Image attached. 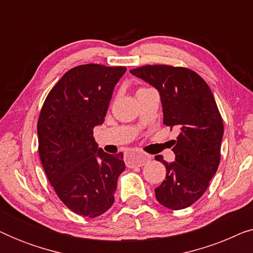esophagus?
I'll list each match as a JSON object with an SVG mask.
<instances>
[{
  "instance_id": "esophagus-1",
  "label": "esophagus",
  "mask_w": 253,
  "mask_h": 253,
  "mask_svg": "<svg viewBox=\"0 0 253 253\" xmlns=\"http://www.w3.org/2000/svg\"><path fill=\"white\" fill-rule=\"evenodd\" d=\"M150 160H151V155L144 154V153H137V154L130 155V157L126 159V166L130 168L141 167V166H144Z\"/></svg>"
}]
</instances>
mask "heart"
<instances>
[{
    "label": "heart",
    "instance_id": "heart-1",
    "mask_svg": "<svg viewBox=\"0 0 253 253\" xmlns=\"http://www.w3.org/2000/svg\"><path fill=\"white\" fill-rule=\"evenodd\" d=\"M144 88H146V87H139V88H138V91H140V89H144ZM137 91V92H138Z\"/></svg>",
    "mask_w": 253,
    "mask_h": 253
}]
</instances>
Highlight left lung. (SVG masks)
<instances>
[{"label":"left lung","instance_id":"8db88e82","mask_svg":"<svg viewBox=\"0 0 253 253\" xmlns=\"http://www.w3.org/2000/svg\"><path fill=\"white\" fill-rule=\"evenodd\" d=\"M130 72L160 93L164 124L178 126L172 164L157 155L166 167L164 182L155 189L161 205L170 210L191 206L209 188L221 157L223 122L207 83L191 69L172 65H144Z\"/></svg>","mask_w":253,"mask_h":253}]
</instances>
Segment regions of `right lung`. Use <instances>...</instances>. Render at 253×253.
<instances>
[{"mask_svg":"<svg viewBox=\"0 0 253 253\" xmlns=\"http://www.w3.org/2000/svg\"><path fill=\"white\" fill-rule=\"evenodd\" d=\"M126 67L83 64L65 72L48 93L38 120L39 157L62 203L95 217L114 204L123 154L98 148L93 129L102 124Z\"/></svg>","mask_w":253,"mask_h":253,"instance_id":"1","label":"right lung"}]
</instances>
